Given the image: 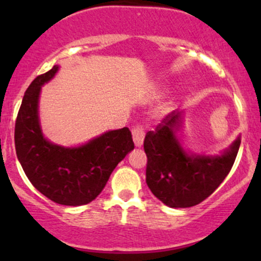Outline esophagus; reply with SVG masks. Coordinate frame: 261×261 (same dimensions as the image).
<instances>
[{
  "mask_svg": "<svg viewBox=\"0 0 261 261\" xmlns=\"http://www.w3.org/2000/svg\"><path fill=\"white\" fill-rule=\"evenodd\" d=\"M131 134H133V140L135 142V146L136 147H141L143 143V140H145V130L141 125H136V126L133 127L131 130Z\"/></svg>",
  "mask_w": 261,
  "mask_h": 261,
  "instance_id": "34e87169",
  "label": "esophagus"
}]
</instances>
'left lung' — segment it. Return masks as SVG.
<instances>
[{
  "instance_id": "8db88e82",
  "label": "left lung",
  "mask_w": 261,
  "mask_h": 261,
  "mask_svg": "<svg viewBox=\"0 0 261 261\" xmlns=\"http://www.w3.org/2000/svg\"><path fill=\"white\" fill-rule=\"evenodd\" d=\"M180 122L181 113L174 110L143 141L146 182L158 200L174 208L191 207L207 199L228 175L241 146L238 137L221 155L188 154L175 136Z\"/></svg>"
}]
</instances>
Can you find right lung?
<instances>
[{"label":"right lung","instance_id":"add662e5","mask_svg":"<svg viewBox=\"0 0 261 261\" xmlns=\"http://www.w3.org/2000/svg\"><path fill=\"white\" fill-rule=\"evenodd\" d=\"M58 70L55 65L38 76L25 91L14 127V145L33 187L60 205L81 206L99 195L113 170L135 145L127 127L108 131L72 148L45 139L39 124V94Z\"/></svg>","mask_w":261,"mask_h":261}]
</instances>
